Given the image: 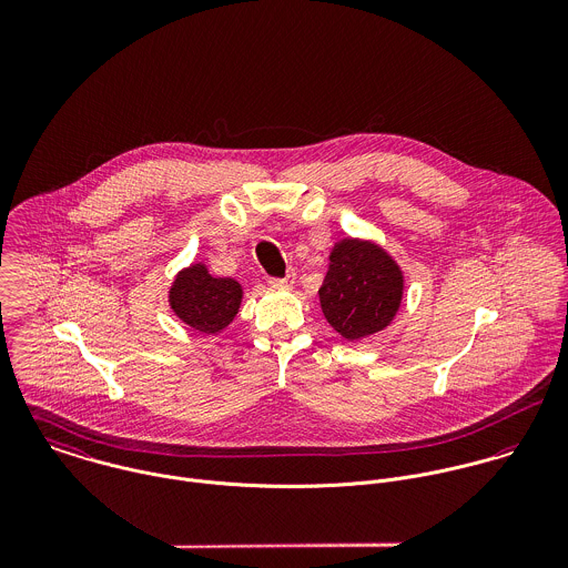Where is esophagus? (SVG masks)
Here are the masks:
<instances>
[{"mask_svg":"<svg viewBox=\"0 0 568 568\" xmlns=\"http://www.w3.org/2000/svg\"><path fill=\"white\" fill-rule=\"evenodd\" d=\"M293 282H295V271H288L286 277H271V280H268L271 286H280V288H282V286H291Z\"/></svg>","mask_w":568,"mask_h":568,"instance_id":"34e87169","label":"esophagus"}]
</instances>
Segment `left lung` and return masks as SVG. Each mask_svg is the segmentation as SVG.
<instances>
[{
	"instance_id": "1",
	"label": "left lung",
	"mask_w": 568,
	"mask_h": 568,
	"mask_svg": "<svg viewBox=\"0 0 568 568\" xmlns=\"http://www.w3.org/2000/svg\"><path fill=\"white\" fill-rule=\"evenodd\" d=\"M403 300V273L378 244L341 241L329 255L320 302L327 324L347 341L392 324Z\"/></svg>"
}]
</instances>
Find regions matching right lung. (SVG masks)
I'll return each instance as SVG.
<instances>
[{
	"mask_svg": "<svg viewBox=\"0 0 568 568\" xmlns=\"http://www.w3.org/2000/svg\"><path fill=\"white\" fill-rule=\"evenodd\" d=\"M243 288L232 277H212L203 264L181 271L170 288L174 315L205 334L221 332L232 324L241 308Z\"/></svg>",
	"mask_w": 568,
	"mask_h": 568,
	"instance_id": "right-lung-1",
	"label": "right lung"
}]
</instances>
